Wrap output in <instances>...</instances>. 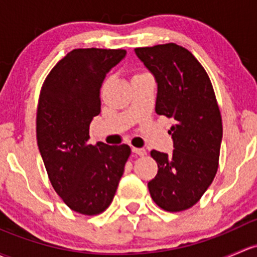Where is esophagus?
Masks as SVG:
<instances>
[{"label":"esophagus","mask_w":257,"mask_h":257,"mask_svg":"<svg viewBox=\"0 0 257 257\" xmlns=\"http://www.w3.org/2000/svg\"><path fill=\"white\" fill-rule=\"evenodd\" d=\"M132 151L139 156H144L145 154H147V150L143 149V148H132Z\"/></svg>","instance_id":"obj_1"}]
</instances>
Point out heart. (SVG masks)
I'll use <instances>...</instances> for the list:
<instances>
[{
    "instance_id": "obj_1",
    "label": "heart",
    "mask_w": 257,
    "mask_h": 257,
    "mask_svg": "<svg viewBox=\"0 0 257 257\" xmlns=\"http://www.w3.org/2000/svg\"><path fill=\"white\" fill-rule=\"evenodd\" d=\"M139 75H143V74H137V75H134L133 77H136V76H139Z\"/></svg>"
}]
</instances>
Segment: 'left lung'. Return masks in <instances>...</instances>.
<instances>
[{
  "mask_svg": "<svg viewBox=\"0 0 257 257\" xmlns=\"http://www.w3.org/2000/svg\"><path fill=\"white\" fill-rule=\"evenodd\" d=\"M158 83L155 110L172 120L171 155L153 150L158 175L148 183L151 198L167 212L201 199L214 180L223 137L221 115L204 67L185 48L169 43L137 48Z\"/></svg>",
  "mask_w": 257,
  "mask_h": 257,
  "instance_id": "obj_1",
  "label": "left lung"
}]
</instances>
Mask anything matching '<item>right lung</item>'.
I'll list each match as a JSON object with an SVG mask.
<instances>
[{"label":"right lung","mask_w":257,"mask_h":257,"mask_svg":"<svg viewBox=\"0 0 257 257\" xmlns=\"http://www.w3.org/2000/svg\"><path fill=\"white\" fill-rule=\"evenodd\" d=\"M124 49H75L51 69L39 94L37 142L55 192L85 215L113 201L131 148L88 144L90 124L101 112V86L125 56Z\"/></svg>","instance_id":"right-lung-1"}]
</instances>
